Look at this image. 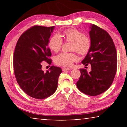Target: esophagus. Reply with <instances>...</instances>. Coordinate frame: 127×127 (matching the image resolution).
Masks as SVG:
<instances>
[{"mask_svg":"<svg viewBox=\"0 0 127 127\" xmlns=\"http://www.w3.org/2000/svg\"><path fill=\"white\" fill-rule=\"evenodd\" d=\"M70 70V69L69 68H67V67H64V68H62V70L63 71H68Z\"/></svg>","mask_w":127,"mask_h":127,"instance_id":"1","label":"esophagus"}]
</instances>
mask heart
Here are the masks:
<instances>
[{"mask_svg":"<svg viewBox=\"0 0 127 127\" xmlns=\"http://www.w3.org/2000/svg\"><path fill=\"white\" fill-rule=\"evenodd\" d=\"M63 37L66 41L72 42L71 50L75 51L81 55H86L88 53L91 47L90 39L84 36L80 31L73 29L65 31ZM62 39L59 34H54L48 41V46L51 51L58 53L61 48ZM77 55L74 53H62L54 58V62L57 65L63 66H70L74 62L77 60Z\"/></svg>","mask_w":127,"mask_h":127,"instance_id":"b5f03b06","label":"heart"}]
</instances>
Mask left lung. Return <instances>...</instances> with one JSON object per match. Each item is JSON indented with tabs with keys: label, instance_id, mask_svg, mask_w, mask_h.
I'll return each instance as SVG.
<instances>
[{
	"label": "left lung",
	"instance_id": "8db88e82",
	"mask_svg": "<svg viewBox=\"0 0 127 127\" xmlns=\"http://www.w3.org/2000/svg\"><path fill=\"white\" fill-rule=\"evenodd\" d=\"M89 34L91 47L81 63L90 64L91 71L80 69L81 76L76 83L80 91L90 96H96L110 87L117 66V52L108 33L98 26L91 25Z\"/></svg>",
	"mask_w": 127,
	"mask_h": 127
}]
</instances>
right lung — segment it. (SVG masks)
Returning a JSON list of instances; mask_svg holds the SVG:
<instances>
[{
    "label": "right lung",
    "instance_id": "add662e5",
    "mask_svg": "<svg viewBox=\"0 0 127 127\" xmlns=\"http://www.w3.org/2000/svg\"><path fill=\"white\" fill-rule=\"evenodd\" d=\"M54 28L36 25L28 29L19 38L14 54V74L19 86L27 95L38 99L55 93L62 72L54 66L46 73L41 70L42 62L51 64L48 44Z\"/></svg>",
    "mask_w": 127,
    "mask_h": 127
}]
</instances>
